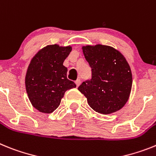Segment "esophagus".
Masks as SVG:
<instances>
[{"instance_id": "esophagus-1", "label": "esophagus", "mask_w": 156, "mask_h": 156, "mask_svg": "<svg viewBox=\"0 0 156 156\" xmlns=\"http://www.w3.org/2000/svg\"><path fill=\"white\" fill-rule=\"evenodd\" d=\"M75 84H76L77 87H78V86H80V84H81V80H80V79H77L76 81H75Z\"/></svg>"}]
</instances>
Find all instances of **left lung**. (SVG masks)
<instances>
[{"mask_svg":"<svg viewBox=\"0 0 156 156\" xmlns=\"http://www.w3.org/2000/svg\"><path fill=\"white\" fill-rule=\"evenodd\" d=\"M84 56L92 68V79L78 87L90 108L101 114L119 111L128 101L133 78L124 55L112 46H82Z\"/></svg>","mask_w":156,"mask_h":156,"instance_id":"8db88e82","label":"left lung"}]
</instances>
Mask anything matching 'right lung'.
Returning a JSON list of instances; mask_svg holds the SVG:
<instances>
[{"label": "right lung", "mask_w": 156, "mask_h": 156, "mask_svg": "<svg viewBox=\"0 0 156 156\" xmlns=\"http://www.w3.org/2000/svg\"><path fill=\"white\" fill-rule=\"evenodd\" d=\"M72 47L49 44L35 54L28 66L25 86L32 106L40 112L50 114L59 106L65 92L76 87L67 78L63 61Z\"/></svg>", "instance_id": "right-lung-1"}]
</instances>
